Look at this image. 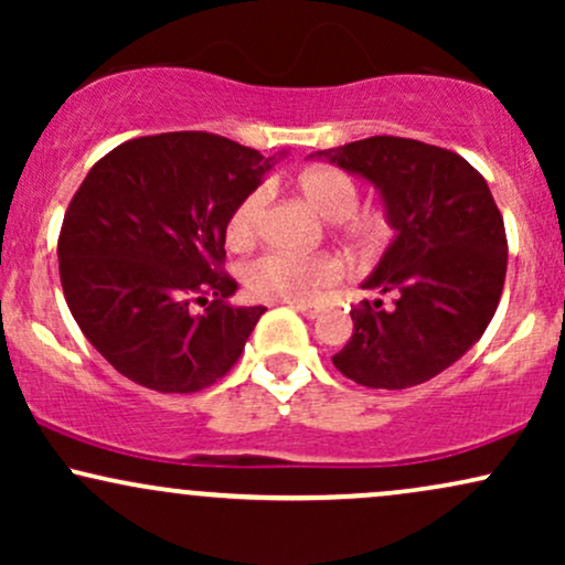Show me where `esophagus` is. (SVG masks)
<instances>
[{
	"mask_svg": "<svg viewBox=\"0 0 565 565\" xmlns=\"http://www.w3.org/2000/svg\"><path fill=\"white\" fill-rule=\"evenodd\" d=\"M291 308L300 310L305 319H316L321 313V305L319 302H291Z\"/></svg>",
	"mask_w": 565,
	"mask_h": 565,
	"instance_id": "34e87169",
	"label": "esophagus"
}]
</instances>
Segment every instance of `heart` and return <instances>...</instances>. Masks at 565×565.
Instances as JSON below:
<instances>
[{
  "mask_svg": "<svg viewBox=\"0 0 565 565\" xmlns=\"http://www.w3.org/2000/svg\"><path fill=\"white\" fill-rule=\"evenodd\" d=\"M297 188L319 210L321 217L332 220L334 233L350 249L369 255V252H377L391 236V220L385 212H359L361 193L348 172L337 170V167H319V170L300 174ZM268 204L270 193L265 185L252 188L246 196H242L225 225V238L231 246H246L260 236ZM342 274L345 268H342L340 257L329 255V252L295 255V252L270 249L244 265L242 281L252 295L263 297V300L302 302L310 300L319 289L340 281Z\"/></svg>",
  "mask_w": 565,
  "mask_h": 565,
  "instance_id": "obj_1",
  "label": "heart"
}]
</instances>
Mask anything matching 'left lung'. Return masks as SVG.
<instances>
[{
  "instance_id": "left-lung-1",
  "label": "left lung",
  "mask_w": 565,
  "mask_h": 565,
  "mask_svg": "<svg viewBox=\"0 0 565 565\" xmlns=\"http://www.w3.org/2000/svg\"><path fill=\"white\" fill-rule=\"evenodd\" d=\"M382 191L395 228L364 289L391 295L350 310L353 337L332 364L364 387L423 385L465 355L494 319L508 233L483 174L459 153L374 135L319 151Z\"/></svg>"
}]
</instances>
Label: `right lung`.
Segmentation results:
<instances>
[{"label": "right lung", "instance_id": "add662e5", "mask_svg": "<svg viewBox=\"0 0 565 565\" xmlns=\"http://www.w3.org/2000/svg\"><path fill=\"white\" fill-rule=\"evenodd\" d=\"M268 170L210 132L146 135L95 161L63 217L57 268L71 316L116 372L199 393L242 359L265 308L225 302L238 287L223 270L225 225Z\"/></svg>", "mask_w": 565, "mask_h": 565}]
</instances>
